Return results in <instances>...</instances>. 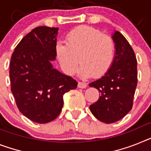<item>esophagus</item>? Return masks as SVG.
I'll return each mask as SVG.
<instances>
[{
	"label": "esophagus",
	"instance_id": "obj_1",
	"mask_svg": "<svg viewBox=\"0 0 151 151\" xmlns=\"http://www.w3.org/2000/svg\"><path fill=\"white\" fill-rule=\"evenodd\" d=\"M78 86L79 88H85V87H87V83H85V82L80 81V82H78Z\"/></svg>",
	"mask_w": 151,
	"mask_h": 151
}]
</instances>
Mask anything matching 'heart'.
<instances>
[{"instance_id":"b5f03b06","label":"heart","mask_w":151,"mask_h":151,"mask_svg":"<svg viewBox=\"0 0 151 151\" xmlns=\"http://www.w3.org/2000/svg\"><path fill=\"white\" fill-rule=\"evenodd\" d=\"M55 53L62 69L68 74L77 71L80 60L81 77L98 78L111 68L115 56V44L111 37L101 34L99 30L81 26L68 33L66 44L57 43Z\"/></svg>"}]
</instances>
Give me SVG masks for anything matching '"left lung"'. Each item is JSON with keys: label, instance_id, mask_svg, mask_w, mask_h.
<instances>
[{"label": "left lung", "instance_id": "obj_1", "mask_svg": "<svg viewBox=\"0 0 151 151\" xmlns=\"http://www.w3.org/2000/svg\"><path fill=\"white\" fill-rule=\"evenodd\" d=\"M112 38L115 56L111 68L89 83L101 93L90 110L96 118L107 124L116 122L130 112L137 84V62L133 48L119 31L114 33Z\"/></svg>", "mask_w": 151, "mask_h": 151}]
</instances>
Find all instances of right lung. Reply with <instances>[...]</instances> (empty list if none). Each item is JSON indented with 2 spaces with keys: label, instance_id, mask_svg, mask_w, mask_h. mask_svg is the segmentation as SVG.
Listing matches in <instances>:
<instances>
[{
  "label": "right lung",
  "instance_id": "add662e5",
  "mask_svg": "<svg viewBox=\"0 0 151 151\" xmlns=\"http://www.w3.org/2000/svg\"><path fill=\"white\" fill-rule=\"evenodd\" d=\"M58 27L33 29L15 47L10 64L11 92L19 111L30 121L46 124L57 118L63 96L78 82L53 68Z\"/></svg>",
  "mask_w": 151,
  "mask_h": 151
}]
</instances>
